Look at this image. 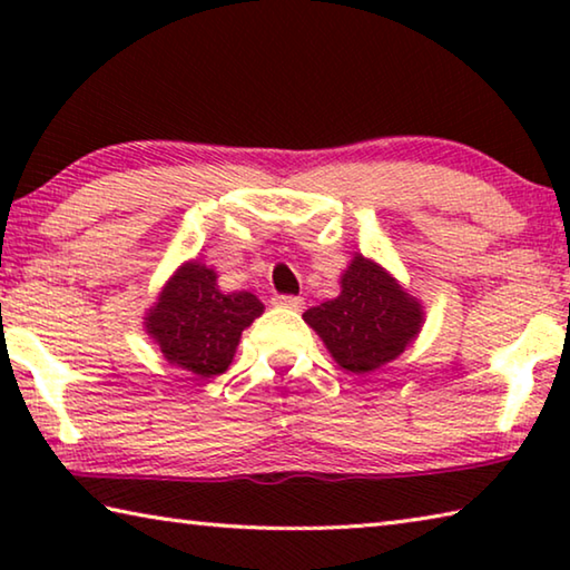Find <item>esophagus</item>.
<instances>
[{
    "instance_id": "1",
    "label": "esophagus",
    "mask_w": 570,
    "mask_h": 570,
    "mask_svg": "<svg viewBox=\"0 0 570 570\" xmlns=\"http://www.w3.org/2000/svg\"><path fill=\"white\" fill-rule=\"evenodd\" d=\"M272 302L276 304V306H284V308H302V304H304V298L302 296H294V294H276Z\"/></svg>"
}]
</instances>
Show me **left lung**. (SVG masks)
I'll use <instances>...</instances> for the list:
<instances>
[{"label":"left lung","mask_w":570,"mask_h":570,"mask_svg":"<svg viewBox=\"0 0 570 570\" xmlns=\"http://www.w3.org/2000/svg\"><path fill=\"white\" fill-rule=\"evenodd\" d=\"M340 366L372 372L404 352L422 324V306L374 262L354 256L342 276V294L304 312Z\"/></svg>","instance_id":"obj_1"}]
</instances>
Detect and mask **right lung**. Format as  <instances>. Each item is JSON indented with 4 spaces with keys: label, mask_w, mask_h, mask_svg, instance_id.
Returning <instances> with one entry per match:
<instances>
[{
    "label": "right lung",
    "mask_w": 570,
    "mask_h": 570,
    "mask_svg": "<svg viewBox=\"0 0 570 570\" xmlns=\"http://www.w3.org/2000/svg\"><path fill=\"white\" fill-rule=\"evenodd\" d=\"M262 312L264 304L254 294H220L216 274L190 262L163 288L146 326L170 364L216 377L234 360L240 332Z\"/></svg>",
    "instance_id": "right-lung-1"
}]
</instances>
